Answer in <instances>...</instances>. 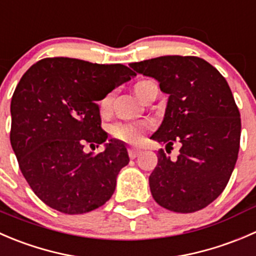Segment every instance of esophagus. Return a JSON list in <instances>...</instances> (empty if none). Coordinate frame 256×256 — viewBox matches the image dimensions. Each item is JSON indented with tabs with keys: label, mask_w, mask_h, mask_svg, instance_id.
I'll return each instance as SVG.
<instances>
[{
	"label": "esophagus",
	"mask_w": 256,
	"mask_h": 256,
	"mask_svg": "<svg viewBox=\"0 0 256 256\" xmlns=\"http://www.w3.org/2000/svg\"><path fill=\"white\" fill-rule=\"evenodd\" d=\"M139 153H140V149H138V148H129L128 149V154H129V158L130 159L136 158V156H139Z\"/></svg>",
	"instance_id": "esophagus-1"
}]
</instances>
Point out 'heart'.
<instances>
[{
	"label": "heart",
	"instance_id": "heart-1",
	"mask_svg": "<svg viewBox=\"0 0 256 256\" xmlns=\"http://www.w3.org/2000/svg\"><path fill=\"white\" fill-rule=\"evenodd\" d=\"M150 80H140V82L136 83L134 86V93L138 92V90L140 87H143L144 84L149 83ZM110 103H112V94H107L106 97L102 98V100L100 102V112L106 113L110 107ZM149 128L148 123H117V124L112 126L110 128V133L114 138L120 139V140L127 142V143H136V142L140 140L142 136H143L144 132Z\"/></svg>",
	"mask_w": 256,
	"mask_h": 256
}]
</instances>
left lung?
Returning a JSON list of instances; mask_svg holds the SVG:
<instances>
[{"label":"left lung","mask_w":256,"mask_h":256,"mask_svg":"<svg viewBox=\"0 0 256 256\" xmlns=\"http://www.w3.org/2000/svg\"><path fill=\"white\" fill-rule=\"evenodd\" d=\"M168 94L163 122L150 139L179 144L176 159L158 150L149 176L154 200L176 213H193L214 202L234 170L242 122L229 84L210 63L193 56H162L130 63Z\"/></svg>","instance_id":"8db88e82"}]
</instances>
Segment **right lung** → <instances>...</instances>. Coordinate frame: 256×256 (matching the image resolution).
<instances>
[{
    "label": "right lung",
    "instance_id": "1",
    "mask_svg": "<svg viewBox=\"0 0 256 256\" xmlns=\"http://www.w3.org/2000/svg\"><path fill=\"white\" fill-rule=\"evenodd\" d=\"M134 76L123 64L67 57L44 58L22 76L11 100L10 139L27 183L48 206L83 214L113 196L129 156L123 142H106L97 102ZM86 144H104L105 150L86 154Z\"/></svg>",
    "mask_w": 256,
    "mask_h": 256
}]
</instances>
